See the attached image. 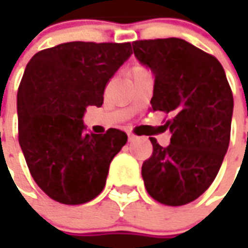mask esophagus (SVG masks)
Masks as SVG:
<instances>
[{
  "instance_id": "obj_1",
  "label": "esophagus",
  "mask_w": 248,
  "mask_h": 248,
  "mask_svg": "<svg viewBox=\"0 0 248 248\" xmlns=\"http://www.w3.org/2000/svg\"><path fill=\"white\" fill-rule=\"evenodd\" d=\"M135 138H137V137H135L134 134H128V140H129V142H132V140H135Z\"/></svg>"
}]
</instances>
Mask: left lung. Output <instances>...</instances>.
Returning <instances> with one entry per match:
<instances>
[{
    "label": "left lung",
    "instance_id": "left-lung-1",
    "mask_svg": "<svg viewBox=\"0 0 248 248\" xmlns=\"http://www.w3.org/2000/svg\"><path fill=\"white\" fill-rule=\"evenodd\" d=\"M139 62L155 74L153 111L171 119L164 127L171 143L156 138L152 156L142 164L148 193L166 205H184L210 187L231 140L233 95L218 59L181 38L132 43Z\"/></svg>",
    "mask_w": 248,
    "mask_h": 248
}]
</instances>
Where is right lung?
Instances as JSON below:
<instances>
[{"label":"right lung","instance_id":"1","mask_svg":"<svg viewBox=\"0 0 248 248\" xmlns=\"http://www.w3.org/2000/svg\"><path fill=\"white\" fill-rule=\"evenodd\" d=\"M132 53L131 43L59 44L27 63L17 90L19 143L30 174L62 204H84L103 190L127 134H85L88 106L100 108L109 80Z\"/></svg>","mask_w":248,"mask_h":248}]
</instances>
